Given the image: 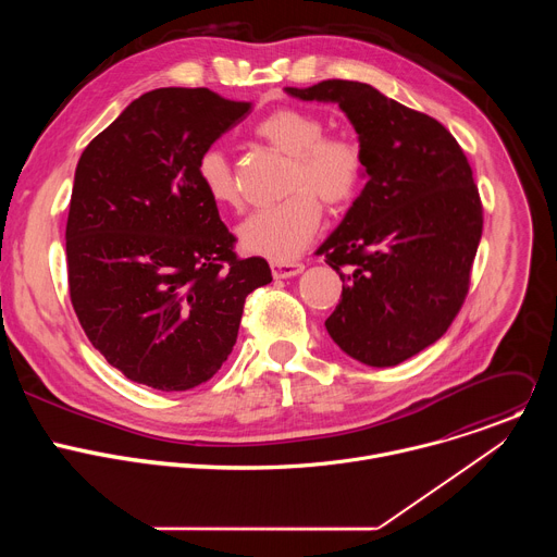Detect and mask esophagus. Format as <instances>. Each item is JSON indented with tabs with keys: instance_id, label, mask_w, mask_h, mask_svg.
I'll return each instance as SVG.
<instances>
[{
	"instance_id": "esophagus-1",
	"label": "esophagus",
	"mask_w": 557,
	"mask_h": 557,
	"mask_svg": "<svg viewBox=\"0 0 557 557\" xmlns=\"http://www.w3.org/2000/svg\"><path fill=\"white\" fill-rule=\"evenodd\" d=\"M304 271L301 262H273L271 264V273L275 280H286V277H295Z\"/></svg>"
}]
</instances>
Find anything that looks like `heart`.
<instances>
[{
  "instance_id": "obj_1",
  "label": "heart",
  "mask_w": 557,
  "mask_h": 557,
  "mask_svg": "<svg viewBox=\"0 0 557 557\" xmlns=\"http://www.w3.org/2000/svg\"><path fill=\"white\" fill-rule=\"evenodd\" d=\"M324 132L322 116L299 108H277L253 127L260 140L288 156V168L282 187L286 198L256 211L237 228L245 253L290 262L320 231L322 202L331 211H344L357 200L366 181V153L352 136ZM196 174L213 205H240L237 178L222 149H205Z\"/></svg>"
}]
</instances>
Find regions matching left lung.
I'll list each match as a JSON object with an SVG mask.
<instances>
[{
  "label": "left lung",
  "mask_w": 557,
  "mask_h": 557,
  "mask_svg": "<svg viewBox=\"0 0 557 557\" xmlns=\"http://www.w3.org/2000/svg\"><path fill=\"white\" fill-rule=\"evenodd\" d=\"M286 92L339 103L366 153L361 196L317 249L344 282L326 331L366 366L401 363L447 333L469 290L483 205L467 156L436 119L368 84Z\"/></svg>",
  "instance_id": "8db88e82"
}]
</instances>
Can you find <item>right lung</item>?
Listing matches in <instances>:
<instances>
[{
    "label": "right lung",
    "instance_id": "add662e5",
    "mask_svg": "<svg viewBox=\"0 0 557 557\" xmlns=\"http://www.w3.org/2000/svg\"><path fill=\"white\" fill-rule=\"evenodd\" d=\"M249 112L207 88H158L78 158L70 301L90 344L134 383L183 392L209 381L233 350L247 295L273 280L264 258H237L196 174L200 153Z\"/></svg>",
    "mask_w": 557,
    "mask_h": 557
}]
</instances>
